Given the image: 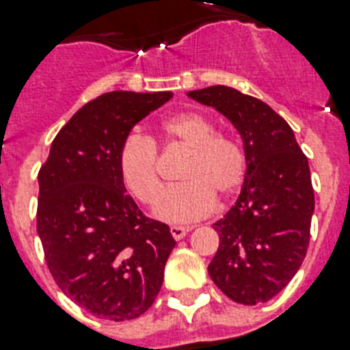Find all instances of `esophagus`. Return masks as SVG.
I'll use <instances>...</instances> for the list:
<instances>
[{"mask_svg":"<svg viewBox=\"0 0 350 350\" xmlns=\"http://www.w3.org/2000/svg\"><path fill=\"white\" fill-rule=\"evenodd\" d=\"M189 231H190L189 226H170V234H172L176 240L185 239V234L189 233Z\"/></svg>","mask_w":350,"mask_h":350,"instance_id":"34e87169","label":"esophagus"}]
</instances>
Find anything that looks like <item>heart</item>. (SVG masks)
<instances>
[{
	"label": "heart",
	"mask_w": 350,
	"mask_h": 350,
	"mask_svg": "<svg viewBox=\"0 0 350 350\" xmlns=\"http://www.w3.org/2000/svg\"><path fill=\"white\" fill-rule=\"evenodd\" d=\"M158 139L165 148L187 149L180 170L183 183L161 190L158 148L148 135L133 131L122 140L117 154L119 174L126 190L142 204H152L154 215L170 224H187L208 215L215 196L230 198L247 174V157L230 135L217 133L215 124L198 111H181L160 122Z\"/></svg>",
	"instance_id": "obj_1"
}]
</instances>
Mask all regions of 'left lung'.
I'll use <instances>...</instances> for the list:
<instances>
[{"label": "left lung", "instance_id": "8db88e82", "mask_svg": "<svg viewBox=\"0 0 350 350\" xmlns=\"http://www.w3.org/2000/svg\"><path fill=\"white\" fill-rule=\"evenodd\" d=\"M189 98L228 117L247 157L240 198L213 224L220 243L210 278L234 302H267L306 256L315 210L308 158L288 122L267 103L224 85L192 90Z\"/></svg>", "mask_w": 350, "mask_h": 350}]
</instances>
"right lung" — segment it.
<instances>
[{
    "mask_svg": "<svg viewBox=\"0 0 350 350\" xmlns=\"http://www.w3.org/2000/svg\"><path fill=\"white\" fill-rule=\"evenodd\" d=\"M172 92H107L70 117L39 170L37 233L53 280L78 306L108 320L137 319L163 283L176 240L126 193L122 140Z\"/></svg>",
    "mask_w": 350,
    "mask_h": 350,
    "instance_id": "add662e5",
    "label": "right lung"
}]
</instances>
